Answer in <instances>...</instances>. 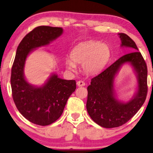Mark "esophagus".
Masks as SVG:
<instances>
[{"label":"esophagus","instance_id":"obj_1","mask_svg":"<svg viewBox=\"0 0 153 153\" xmlns=\"http://www.w3.org/2000/svg\"><path fill=\"white\" fill-rule=\"evenodd\" d=\"M85 82H84L83 81H77V85L78 86H85Z\"/></svg>","mask_w":153,"mask_h":153}]
</instances>
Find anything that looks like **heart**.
I'll return each mask as SVG.
<instances>
[{
	"mask_svg": "<svg viewBox=\"0 0 153 153\" xmlns=\"http://www.w3.org/2000/svg\"><path fill=\"white\" fill-rule=\"evenodd\" d=\"M110 56V50L106 45L97 41H89L77 45L71 52V60L67 61V67L75 71V64L82 65L84 71L93 74L103 69Z\"/></svg>",
	"mask_w": 153,
	"mask_h": 153,
	"instance_id": "b5f03b06",
	"label": "heart"
}]
</instances>
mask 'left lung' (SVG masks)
I'll list each match as a JSON object with an SVG mask.
<instances>
[{
    "label": "left lung",
    "mask_w": 153,
    "mask_h": 153,
    "mask_svg": "<svg viewBox=\"0 0 153 153\" xmlns=\"http://www.w3.org/2000/svg\"><path fill=\"white\" fill-rule=\"evenodd\" d=\"M121 47L131 48L133 52L123 56L94 77L87 87L86 109L94 122L100 126L111 128L124 124L133 117L144 103L147 95V66L138 51L135 42L126 34L118 33ZM134 68L138 79V90L131 100L121 102L116 97L114 82L124 63Z\"/></svg>",
    "instance_id": "left-lung-1"
}]
</instances>
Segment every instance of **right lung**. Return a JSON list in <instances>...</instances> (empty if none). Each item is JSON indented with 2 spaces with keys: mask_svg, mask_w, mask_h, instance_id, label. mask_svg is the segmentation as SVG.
<instances>
[{
  "mask_svg": "<svg viewBox=\"0 0 153 153\" xmlns=\"http://www.w3.org/2000/svg\"><path fill=\"white\" fill-rule=\"evenodd\" d=\"M62 33L61 27H36L20 42L11 68V86L16 108L27 120L40 126L51 124L60 117L68 99L76 90V82L52 74L43 85H32L25 77V61L31 51L49 45Z\"/></svg>",
  "mask_w": 153,
  "mask_h": 153,
  "instance_id": "add662e5",
  "label": "right lung"
}]
</instances>
